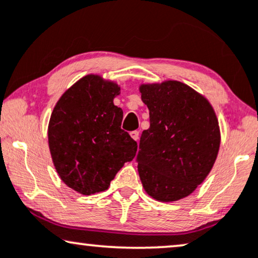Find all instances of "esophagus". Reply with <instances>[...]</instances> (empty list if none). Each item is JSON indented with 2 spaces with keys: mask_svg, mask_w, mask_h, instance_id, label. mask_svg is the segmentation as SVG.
<instances>
[{
  "mask_svg": "<svg viewBox=\"0 0 258 258\" xmlns=\"http://www.w3.org/2000/svg\"><path fill=\"white\" fill-rule=\"evenodd\" d=\"M130 135H131L133 140H136V142H138V139H139V132H138V131H133V132L130 133Z\"/></svg>",
  "mask_w": 258,
  "mask_h": 258,
  "instance_id": "esophagus-1",
  "label": "esophagus"
}]
</instances>
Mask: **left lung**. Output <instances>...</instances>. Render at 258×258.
<instances>
[{"label": "left lung", "mask_w": 258, "mask_h": 258, "mask_svg": "<svg viewBox=\"0 0 258 258\" xmlns=\"http://www.w3.org/2000/svg\"><path fill=\"white\" fill-rule=\"evenodd\" d=\"M150 112L143 131L138 172L144 190L163 203L190 196L210 173L221 146V130L210 101L177 80L139 86Z\"/></svg>", "instance_id": "left-lung-1"}]
</instances>
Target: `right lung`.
<instances>
[{"label": "right lung", "instance_id": "obj_1", "mask_svg": "<svg viewBox=\"0 0 258 258\" xmlns=\"http://www.w3.org/2000/svg\"><path fill=\"white\" fill-rule=\"evenodd\" d=\"M115 81L88 74L57 100L48 123V146L61 180L78 194L107 190L137 153V143L120 128L122 109Z\"/></svg>", "mask_w": 258, "mask_h": 258}]
</instances>
